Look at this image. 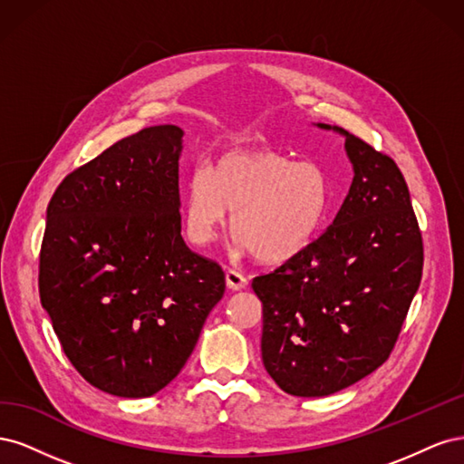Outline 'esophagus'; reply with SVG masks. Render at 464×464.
Masks as SVG:
<instances>
[{
  "mask_svg": "<svg viewBox=\"0 0 464 464\" xmlns=\"http://www.w3.org/2000/svg\"><path fill=\"white\" fill-rule=\"evenodd\" d=\"M227 285L230 290H244L247 286V278L234 269L227 271Z\"/></svg>",
  "mask_w": 464,
  "mask_h": 464,
  "instance_id": "obj_1",
  "label": "esophagus"
}]
</instances>
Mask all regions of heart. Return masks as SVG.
<instances>
[{"label": "heart", "instance_id": "1", "mask_svg": "<svg viewBox=\"0 0 464 464\" xmlns=\"http://www.w3.org/2000/svg\"><path fill=\"white\" fill-rule=\"evenodd\" d=\"M329 178L314 162H294L276 149L230 150L195 168L184 193V222L198 246L215 242L232 210L237 247L263 263H286L321 232Z\"/></svg>", "mask_w": 464, "mask_h": 464}]
</instances>
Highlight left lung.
<instances>
[{"mask_svg": "<svg viewBox=\"0 0 464 464\" xmlns=\"http://www.w3.org/2000/svg\"><path fill=\"white\" fill-rule=\"evenodd\" d=\"M354 178L331 227L251 288L263 304L261 356L294 397H327L389 358L420 286L422 234L399 166L343 128Z\"/></svg>", "mask_w": 464, "mask_h": 464, "instance_id": "8db88e82", "label": "left lung"}]
</instances>
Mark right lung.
<instances>
[{
  "label": "right lung",
  "mask_w": 464,
  "mask_h": 464,
  "mask_svg": "<svg viewBox=\"0 0 464 464\" xmlns=\"http://www.w3.org/2000/svg\"><path fill=\"white\" fill-rule=\"evenodd\" d=\"M184 130L152 125L69 174L52 195L40 302L75 370L125 399L186 366L227 278L181 237Z\"/></svg>",
  "instance_id": "add662e5"
}]
</instances>
